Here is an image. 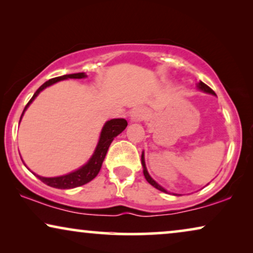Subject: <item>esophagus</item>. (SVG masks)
<instances>
[{
    "label": "esophagus",
    "mask_w": 253,
    "mask_h": 253,
    "mask_svg": "<svg viewBox=\"0 0 253 253\" xmlns=\"http://www.w3.org/2000/svg\"><path fill=\"white\" fill-rule=\"evenodd\" d=\"M146 116H147L146 109L141 108V107H138V108L133 109V112L131 113V121H133V122H140V121L146 119Z\"/></svg>",
    "instance_id": "esophagus-1"
}]
</instances>
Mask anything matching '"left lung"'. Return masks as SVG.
I'll return each mask as SVG.
<instances>
[{
    "label": "left lung",
    "instance_id": "left-lung-1",
    "mask_svg": "<svg viewBox=\"0 0 253 253\" xmlns=\"http://www.w3.org/2000/svg\"><path fill=\"white\" fill-rule=\"evenodd\" d=\"M197 87H198L200 91H203V92H206V93H210V94H213V95H216L215 93H214V91L211 87H209V86H207L205 83H203V82H199L198 84H197ZM141 165H143V171H144V176H145V178H146V181L150 183L151 185H153L155 189H158V190H160V191H162V192H168L167 190H165L164 188H162V186L160 185V184H158L157 182L154 181L153 178L151 177L150 176V174H148V171H147V169H146V165H145V158H144V152L143 153H141Z\"/></svg>",
    "mask_w": 253,
    "mask_h": 253
}]
</instances>
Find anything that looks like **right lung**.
<instances>
[{
  "label": "right lung",
  "mask_w": 253,
  "mask_h": 253,
  "mask_svg": "<svg viewBox=\"0 0 253 253\" xmlns=\"http://www.w3.org/2000/svg\"><path fill=\"white\" fill-rule=\"evenodd\" d=\"M85 77H87V76H86L84 72H78V74L64 75V76H61V77L51 78L49 81H47L44 84L41 85L40 87L37 89V92L34 93L30 101L27 102V105L23 110L22 116H20V120H22V117L24 115V113H25V110L27 109V107L31 105V102L37 98L38 94H39L42 89L48 87V86L55 84V83L64 81V79H69V78L82 79ZM126 126H127V122L124 119H113L110 121H107L101 130L99 143L96 145L94 153H93L91 159L87 161V164L77 169V170L63 176H57V177H42V176H39L36 174L34 175H36L40 181H42L44 184L56 189H74V188H77V186L84 185L86 183L91 182L92 179L99 174L100 169H101L102 162L105 160L107 151H108V148L110 146V144H112V141L114 140V138L119 136V134L126 129Z\"/></svg>",
  "instance_id": "right-lung-1"
}]
</instances>
